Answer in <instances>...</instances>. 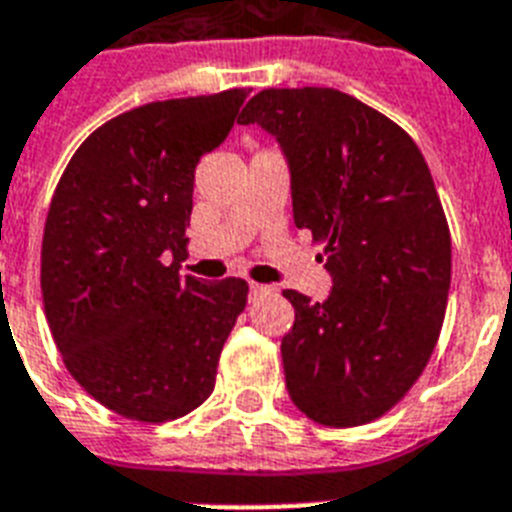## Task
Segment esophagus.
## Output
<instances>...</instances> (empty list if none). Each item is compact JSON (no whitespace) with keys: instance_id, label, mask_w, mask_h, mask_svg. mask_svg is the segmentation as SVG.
I'll return each mask as SVG.
<instances>
[{"instance_id":"34e87169","label":"esophagus","mask_w":512,"mask_h":512,"mask_svg":"<svg viewBox=\"0 0 512 512\" xmlns=\"http://www.w3.org/2000/svg\"><path fill=\"white\" fill-rule=\"evenodd\" d=\"M268 292V286H263V284H255V281H252V284H249V294H265Z\"/></svg>"}]
</instances>
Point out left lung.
I'll use <instances>...</instances> for the list:
<instances>
[{
  "label": "left lung",
  "instance_id": "8db88e82",
  "mask_svg": "<svg viewBox=\"0 0 512 512\" xmlns=\"http://www.w3.org/2000/svg\"><path fill=\"white\" fill-rule=\"evenodd\" d=\"M239 123L278 139L294 223L334 278L326 302L284 292L289 397L331 429L376 421L418 381L447 310L452 242L429 165L394 120L336 89H263Z\"/></svg>",
  "mask_w": 512,
  "mask_h": 512
}]
</instances>
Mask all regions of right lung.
Returning <instances> with one entry per match:
<instances>
[{"mask_svg":"<svg viewBox=\"0 0 512 512\" xmlns=\"http://www.w3.org/2000/svg\"><path fill=\"white\" fill-rule=\"evenodd\" d=\"M247 89L149 102L70 157L41 242V297L81 389L139 423L176 421L213 394L247 305L242 278L178 276L194 168L234 126Z\"/></svg>","mask_w":512,"mask_h":512,"instance_id":"1","label":"right lung"}]
</instances>
